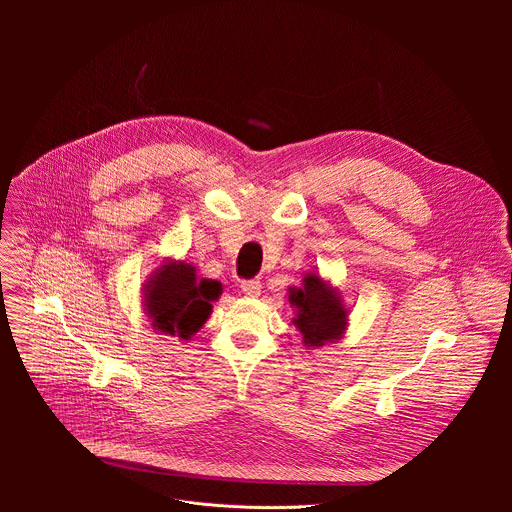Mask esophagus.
<instances>
[{
  "label": "esophagus",
  "instance_id": "34e87169",
  "mask_svg": "<svg viewBox=\"0 0 512 512\" xmlns=\"http://www.w3.org/2000/svg\"><path fill=\"white\" fill-rule=\"evenodd\" d=\"M241 289L243 294L249 296V298H257L261 294V281L259 279H249V281H243L241 283Z\"/></svg>",
  "mask_w": 512,
  "mask_h": 512
}]
</instances>
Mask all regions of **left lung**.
Returning <instances> with one entry per match:
<instances>
[{
  "mask_svg": "<svg viewBox=\"0 0 512 512\" xmlns=\"http://www.w3.org/2000/svg\"><path fill=\"white\" fill-rule=\"evenodd\" d=\"M289 304L296 308L291 320L302 334L308 348H320L344 336L348 326V308L342 302L340 291L310 271L302 279V287H289Z\"/></svg>",
  "mask_w": 512,
  "mask_h": 512,
  "instance_id": "8db88e82",
  "label": "left lung"
}]
</instances>
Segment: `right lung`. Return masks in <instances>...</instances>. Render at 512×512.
I'll use <instances>...</instances> for the list:
<instances>
[{"instance_id": "right-lung-1", "label": "right lung", "mask_w": 512, "mask_h": 512, "mask_svg": "<svg viewBox=\"0 0 512 512\" xmlns=\"http://www.w3.org/2000/svg\"><path fill=\"white\" fill-rule=\"evenodd\" d=\"M223 294L216 279H198L196 267L166 259L143 283V310L152 326L180 340H190L212 314V302Z\"/></svg>"}]
</instances>
